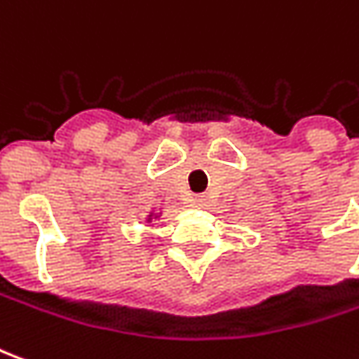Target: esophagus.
<instances>
[{
    "label": "esophagus",
    "instance_id": "esophagus-1",
    "mask_svg": "<svg viewBox=\"0 0 359 359\" xmlns=\"http://www.w3.org/2000/svg\"><path fill=\"white\" fill-rule=\"evenodd\" d=\"M194 206H196V208L206 206V198H204V196H196V198H194Z\"/></svg>",
    "mask_w": 359,
    "mask_h": 359
}]
</instances>
